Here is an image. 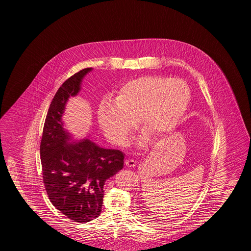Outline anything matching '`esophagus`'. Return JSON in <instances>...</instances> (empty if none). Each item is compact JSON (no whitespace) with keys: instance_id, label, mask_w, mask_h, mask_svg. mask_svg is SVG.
Segmentation results:
<instances>
[{"instance_id":"34e87169","label":"esophagus","mask_w":251,"mask_h":251,"mask_svg":"<svg viewBox=\"0 0 251 251\" xmlns=\"http://www.w3.org/2000/svg\"><path fill=\"white\" fill-rule=\"evenodd\" d=\"M126 167H134L136 166V162L133 159H127L125 161Z\"/></svg>"}]
</instances>
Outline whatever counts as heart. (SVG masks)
Segmentation results:
<instances>
[{"label":"heart","instance_id":"b5f03b06","mask_svg":"<svg viewBox=\"0 0 251 251\" xmlns=\"http://www.w3.org/2000/svg\"><path fill=\"white\" fill-rule=\"evenodd\" d=\"M190 100L187 84L164 76H144L122 84L115 101L104 99L98 109L99 127L116 145H125L135 129L153 138L170 133L186 112Z\"/></svg>","mask_w":251,"mask_h":251}]
</instances>
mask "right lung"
I'll list each match as a JSON object with an SVG mask.
<instances>
[{
    "label": "right lung",
    "instance_id": "1",
    "mask_svg": "<svg viewBox=\"0 0 251 251\" xmlns=\"http://www.w3.org/2000/svg\"><path fill=\"white\" fill-rule=\"evenodd\" d=\"M84 68L61 84L50 105L42 138L40 157L42 177L50 202L69 219L86 223L99 217L105 181L123 167L120 150L104 149L86 139L68 144L69 133L61 121L70 97L77 95Z\"/></svg>",
    "mask_w": 251,
    "mask_h": 251
}]
</instances>
